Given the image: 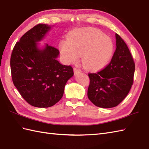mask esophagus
Instances as JSON below:
<instances>
[{
	"label": "esophagus",
	"instance_id": "esophagus-1",
	"mask_svg": "<svg viewBox=\"0 0 149 149\" xmlns=\"http://www.w3.org/2000/svg\"><path fill=\"white\" fill-rule=\"evenodd\" d=\"M74 71L75 75H77V74H80V73H81V70L78 69V68H74Z\"/></svg>",
	"mask_w": 149,
	"mask_h": 149
}]
</instances>
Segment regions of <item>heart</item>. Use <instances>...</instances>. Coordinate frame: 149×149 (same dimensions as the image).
I'll return each mask as SVG.
<instances>
[{"label": "heart", "instance_id": "obj_1", "mask_svg": "<svg viewBox=\"0 0 149 149\" xmlns=\"http://www.w3.org/2000/svg\"><path fill=\"white\" fill-rule=\"evenodd\" d=\"M60 49L67 63L75 62L82 55V63L87 69H100L111 59L114 45L111 38L94 28H81L62 41Z\"/></svg>", "mask_w": 149, "mask_h": 149}]
</instances>
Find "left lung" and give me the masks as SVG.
Returning a JSON list of instances; mask_svg holds the SVG:
<instances>
[{
	"mask_svg": "<svg viewBox=\"0 0 149 149\" xmlns=\"http://www.w3.org/2000/svg\"><path fill=\"white\" fill-rule=\"evenodd\" d=\"M116 50L111 62L104 69L89 74L87 96L102 108L118 106L127 96L133 82L135 63L127 44L116 34Z\"/></svg>",
	"mask_w": 149,
	"mask_h": 149,
	"instance_id": "obj_1",
	"label": "left lung"
}]
</instances>
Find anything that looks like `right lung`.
Listing matches in <instances>:
<instances>
[{"label": "right lung", "instance_id": "obj_1", "mask_svg": "<svg viewBox=\"0 0 149 149\" xmlns=\"http://www.w3.org/2000/svg\"><path fill=\"white\" fill-rule=\"evenodd\" d=\"M52 26L40 24L29 30L15 45L10 57L14 85L26 102L37 108L58 102L68 80L74 75L70 65L57 60L58 49L47 43L39 47Z\"/></svg>", "mask_w": 149, "mask_h": 149}]
</instances>
